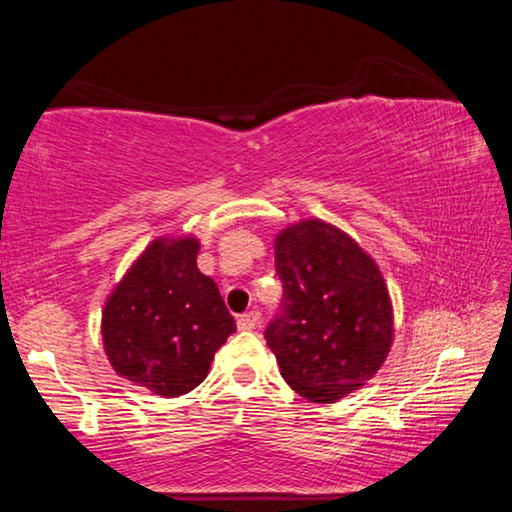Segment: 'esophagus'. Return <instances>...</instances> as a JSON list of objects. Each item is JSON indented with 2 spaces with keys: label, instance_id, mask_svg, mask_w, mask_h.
I'll return each mask as SVG.
<instances>
[{
  "label": "esophagus",
  "instance_id": "34e87169",
  "mask_svg": "<svg viewBox=\"0 0 512 512\" xmlns=\"http://www.w3.org/2000/svg\"><path fill=\"white\" fill-rule=\"evenodd\" d=\"M259 323V311H248V314H241L237 318V327L244 329V332H248V329H255Z\"/></svg>",
  "mask_w": 512,
  "mask_h": 512
}]
</instances>
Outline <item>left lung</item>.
Instances as JSON below:
<instances>
[{"label":"left lung","mask_w":512,"mask_h":512,"mask_svg":"<svg viewBox=\"0 0 512 512\" xmlns=\"http://www.w3.org/2000/svg\"><path fill=\"white\" fill-rule=\"evenodd\" d=\"M282 314L266 343L287 384L332 404L377 375L391 352L393 302L379 266L348 232L302 219L275 237Z\"/></svg>","instance_id":"left-lung-1"}]
</instances>
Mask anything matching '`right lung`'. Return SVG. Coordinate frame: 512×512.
<instances>
[{
    "instance_id": "obj_1",
    "label": "right lung",
    "mask_w": 512,
    "mask_h": 512,
    "mask_svg": "<svg viewBox=\"0 0 512 512\" xmlns=\"http://www.w3.org/2000/svg\"><path fill=\"white\" fill-rule=\"evenodd\" d=\"M196 237H158L103 305L101 336L119 377L160 397L201 384L235 318L210 275L198 271Z\"/></svg>"
}]
</instances>
